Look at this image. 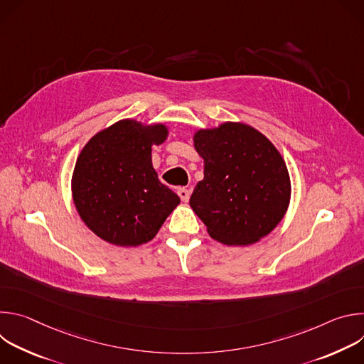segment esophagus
Listing matches in <instances>:
<instances>
[{
	"label": "esophagus",
	"instance_id": "esophagus-1",
	"mask_svg": "<svg viewBox=\"0 0 364 364\" xmlns=\"http://www.w3.org/2000/svg\"><path fill=\"white\" fill-rule=\"evenodd\" d=\"M177 194L180 196V198H181L184 203H187L188 198H190V190H187L186 187H180V188L177 190Z\"/></svg>",
	"mask_w": 364,
	"mask_h": 364
}]
</instances>
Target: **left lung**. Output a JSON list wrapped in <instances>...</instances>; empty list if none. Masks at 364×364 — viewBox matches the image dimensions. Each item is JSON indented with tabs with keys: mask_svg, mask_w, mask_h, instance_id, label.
Here are the masks:
<instances>
[{
	"mask_svg": "<svg viewBox=\"0 0 364 364\" xmlns=\"http://www.w3.org/2000/svg\"><path fill=\"white\" fill-rule=\"evenodd\" d=\"M194 148L204 160L190 205L209 235L228 246H246L269 235L285 216L291 181L275 145L242 122L198 129Z\"/></svg>",
	"mask_w": 364,
	"mask_h": 364,
	"instance_id": "1",
	"label": "left lung"
}]
</instances>
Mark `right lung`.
Segmentation results:
<instances>
[{"label":"right lung","mask_w":364,"mask_h":364,"mask_svg":"<svg viewBox=\"0 0 364 364\" xmlns=\"http://www.w3.org/2000/svg\"><path fill=\"white\" fill-rule=\"evenodd\" d=\"M168 136L164 124L122 119L102 129L80 151L72 194L85 225L117 246L149 242L180 197L164 186L151 161L152 145Z\"/></svg>","instance_id":"add662e5"}]
</instances>
